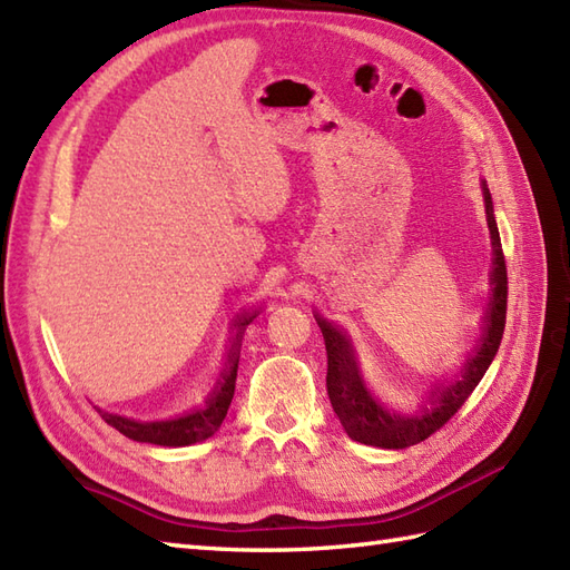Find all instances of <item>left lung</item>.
<instances>
[{"label": "left lung", "mask_w": 570, "mask_h": 570, "mask_svg": "<svg viewBox=\"0 0 570 570\" xmlns=\"http://www.w3.org/2000/svg\"><path fill=\"white\" fill-rule=\"evenodd\" d=\"M485 196V216L488 228H491L493 240V301L488 308V327L479 352H475L464 366V374L449 386L432 389L430 403L420 407V413L403 417L383 410L368 391L364 389L362 376L356 372L354 352L350 347V340L340 333L337 327L330 325L323 317H315L317 325L323 330L325 350H327V395L333 403L335 415L340 417L342 428L352 436L354 442H362L368 446L381 449H405L425 442L430 434L442 430L449 420H452L459 407L469 401L473 389L491 366L493 356L500 347L502 330H505V313H508V267L505 255H502L500 233L493 216V202L483 184Z\"/></svg>", "instance_id": "1"}]
</instances>
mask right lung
I'll use <instances>...</instances> for the list:
<instances>
[{
  "instance_id": "add662e5",
  "label": "right lung",
  "mask_w": 570,
  "mask_h": 570,
  "mask_svg": "<svg viewBox=\"0 0 570 570\" xmlns=\"http://www.w3.org/2000/svg\"><path fill=\"white\" fill-rule=\"evenodd\" d=\"M253 317L255 315H243L240 321H237L240 333H237L235 347L230 352L228 372L223 374V381L218 383L214 395L208 399L206 407H198L189 415L177 417V420H163V422H136V420H128L121 415L101 413L99 410L101 417L109 422L111 428L126 434L128 440H136V442H150V444H160V446H187V444L208 440V436L220 428L223 417L228 415V407H230L233 393H235V379H237V345H240L243 327L253 321Z\"/></svg>"
}]
</instances>
